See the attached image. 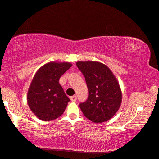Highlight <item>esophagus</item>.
<instances>
[{"instance_id": "esophagus-1", "label": "esophagus", "mask_w": 159, "mask_h": 159, "mask_svg": "<svg viewBox=\"0 0 159 159\" xmlns=\"http://www.w3.org/2000/svg\"><path fill=\"white\" fill-rule=\"evenodd\" d=\"M70 100H71V101H72V102H75L77 101V96H71L70 98Z\"/></svg>"}]
</instances>
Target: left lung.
Returning <instances> with one entry per match:
<instances>
[{"instance_id": "obj_1", "label": "left lung", "mask_w": 159, "mask_h": 159, "mask_svg": "<svg viewBox=\"0 0 159 159\" xmlns=\"http://www.w3.org/2000/svg\"><path fill=\"white\" fill-rule=\"evenodd\" d=\"M89 90L87 101L80 103L84 115L94 123L107 121L117 112L122 93L116 77L108 67L98 61H77Z\"/></svg>"}]
</instances>
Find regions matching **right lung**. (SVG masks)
Wrapping results in <instances>:
<instances>
[{"label":"right lung","instance_id":"right-lung-1","mask_svg":"<svg viewBox=\"0 0 159 159\" xmlns=\"http://www.w3.org/2000/svg\"><path fill=\"white\" fill-rule=\"evenodd\" d=\"M71 66L69 62L52 61L36 72L28 90L27 102L39 119L52 121L63 115L70 100L58 81Z\"/></svg>","mask_w":159,"mask_h":159}]
</instances>
